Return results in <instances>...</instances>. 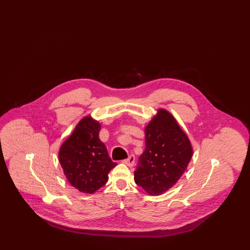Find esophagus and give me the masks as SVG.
Returning <instances> with one entry per match:
<instances>
[{"mask_svg":"<svg viewBox=\"0 0 250 250\" xmlns=\"http://www.w3.org/2000/svg\"><path fill=\"white\" fill-rule=\"evenodd\" d=\"M124 162H125L126 165H128L129 167H132V166L134 165V163H135V157H134V155H129L128 158H126L125 160H124Z\"/></svg>","mask_w":250,"mask_h":250,"instance_id":"esophagus-1","label":"esophagus"}]
</instances>
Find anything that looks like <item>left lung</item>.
Returning <instances> with one entry per match:
<instances>
[{
  "label": "left lung",
  "mask_w": 250,
  "mask_h": 250,
  "mask_svg": "<svg viewBox=\"0 0 250 250\" xmlns=\"http://www.w3.org/2000/svg\"><path fill=\"white\" fill-rule=\"evenodd\" d=\"M193 150L186 133L171 114H158L146 127V149L138 159L134 181L150 195L173 187L186 170Z\"/></svg>",
  "instance_id": "obj_1"
}]
</instances>
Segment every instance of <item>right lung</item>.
Here are the masks:
<instances>
[{"label":"right lung","mask_w":250,"mask_h":250,"mask_svg":"<svg viewBox=\"0 0 250 250\" xmlns=\"http://www.w3.org/2000/svg\"><path fill=\"white\" fill-rule=\"evenodd\" d=\"M101 125L84 118L59 150V161L69 183L82 193L93 194L108 181L117 165L99 138Z\"/></svg>","instance_id":"right-lung-1"}]
</instances>
